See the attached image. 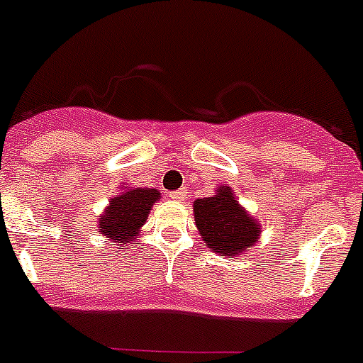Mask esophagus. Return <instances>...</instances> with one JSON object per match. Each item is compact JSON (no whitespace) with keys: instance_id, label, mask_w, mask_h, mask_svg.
<instances>
[{"instance_id":"obj_1","label":"esophagus","mask_w":363,"mask_h":363,"mask_svg":"<svg viewBox=\"0 0 363 363\" xmlns=\"http://www.w3.org/2000/svg\"><path fill=\"white\" fill-rule=\"evenodd\" d=\"M170 197L174 199V201H184L186 189L181 188V189H177V191H172V193H170Z\"/></svg>"}]
</instances>
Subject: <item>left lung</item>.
<instances>
[{"instance_id":"obj_1","label":"left lung","mask_w":363,"mask_h":363,"mask_svg":"<svg viewBox=\"0 0 363 363\" xmlns=\"http://www.w3.org/2000/svg\"><path fill=\"white\" fill-rule=\"evenodd\" d=\"M195 225L202 242L222 256H240L256 245L262 225L236 201L229 186H218L213 197L193 202Z\"/></svg>"}]
</instances>
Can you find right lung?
Wrapping results in <instances>:
<instances>
[{
	"label": "right lung",
	"instance_id": "add662e5",
	"mask_svg": "<svg viewBox=\"0 0 363 363\" xmlns=\"http://www.w3.org/2000/svg\"><path fill=\"white\" fill-rule=\"evenodd\" d=\"M161 193L154 188H128L109 201L104 215L98 218V233L109 238L111 245H123L138 238L147 222L148 213Z\"/></svg>",
	"mask_w": 363,
	"mask_h": 363
}]
</instances>
